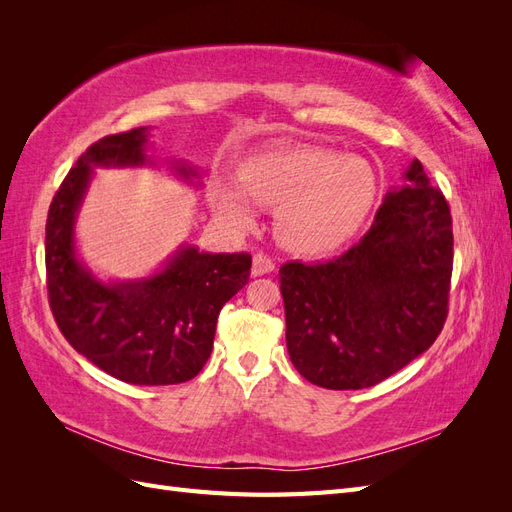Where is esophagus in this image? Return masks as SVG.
<instances>
[{
  "mask_svg": "<svg viewBox=\"0 0 512 512\" xmlns=\"http://www.w3.org/2000/svg\"><path fill=\"white\" fill-rule=\"evenodd\" d=\"M273 269H275V262H273L269 256L256 254V256L252 258V275H254V277L267 275V273H271Z\"/></svg>",
  "mask_w": 512,
  "mask_h": 512,
  "instance_id": "esophagus-1",
  "label": "esophagus"
}]
</instances>
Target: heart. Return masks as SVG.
Masks as SVG:
<instances>
[{
    "label": "heart",
    "instance_id": "1",
    "mask_svg": "<svg viewBox=\"0 0 512 512\" xmlns=\"http://www.w3.org/2000/svg\"><path fill=\"white\" fill-rule=\"evenodd\" d=\"M376 194V170L365 158L322 147L258 151L239 164L235 181L211 185L213 209L226 224L250 228L256 207L275 209L277 241L301 256H324L348 243Z\"/></svg>",
    "mask_w": 512,
    "mask_h": 512
}]
</instances>
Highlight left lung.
Masks as SVG:
<instances>
[{
    "label": "left lung",
    "mask_w": 512,
    "mask_h": 512,
    "mask_svg": "<svg viewBox=\"0 0 512 512\" xmlns=\"http://www.w3.org/2000/svg\"><path fill=\"white\" fill-rule=\"evenodd\" d=\"M451 273V209L412 160L346 254L282 265L292 365L331 391L367 389L397 374L440 335Z\"/></svg>",
    "instance_id": "8db88e82"
}]
</instances>
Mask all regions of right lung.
Returning <instances> with one entry per match:
<instances>
[{"mask_svg":"<svg viewBox=\"0 0 512 512\" xmlns=\"http://www.w3.org/2000/svg\"><path fill=\"white\" fill-rule=\"evenodd\" d=\"M149 128L104 136L76 160L46 218V286L59 331L108 376L138 386L192 380L213 350L220 309L250 280V254H211L183 243L160 269L134 280H100L83 260L76 222L96 168H143ZM170 175L198 188L188 160L164 162Z\"/></svg>","mask_w":512,"mask_h":512,"instance_id":"1","label":"right lung"}]
</instances>
